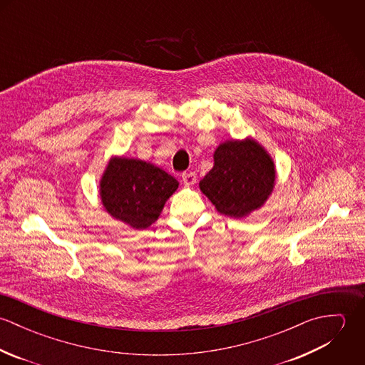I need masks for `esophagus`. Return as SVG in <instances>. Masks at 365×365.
Wrapping results in <instances>:
<instances>
[{
	"label": "esophagus",
	"mask_w": 365,
	"mask_h": 365,
	"mask_svg": "<svg viewBox=\"0 0 365 365\" xmlns=\"http://www.w3.org/2000/svg\"><path fill=\"white\" fill-rule=\"evenodd\" d=\"M182 181L185 185H194L197 182V174L190 171V173H184L182 174Z\"/></svg>",
	"instance_id": "esophagus-1"
}]
</instances>
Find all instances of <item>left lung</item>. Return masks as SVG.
I'll list each match as a JSON object with an SVG mask.
<instances>
[{
  "mask_svg": "<svg viewBox=\"0 0 365 365\" xmlns=\"http://www.w3.org/2000/svg\"><path fill=\"white\" fill-rule=\"evenodd\" d=\"M275 185V165L255 139L226 140L213 153V167L200 181L216 210L246 217L260 209Z\"/></svg>",
  "mask_w": 365,
  "mask_h": 365,
  "instance_id": "1",
  "label": "left lung"
}]
</instances>
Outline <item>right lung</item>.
Instances as JSON below:
<instances>
[{
    "instance_id": "1",
    "label": "right lung",
    "mask_w": 365,
    "mask_h": 365,
    "mask_svg": "<svg viewBox=\"0 0 365 365\" xmlns=\"http://www.w3.org/2000/svg\"><path fill=\"white\" fill-rule=\"evenodd\" d=\"M178 181L155 164L138 158L112 157L100 181L105 210L133 229L155 223Z\"/></svg>"
}]
</instances>
